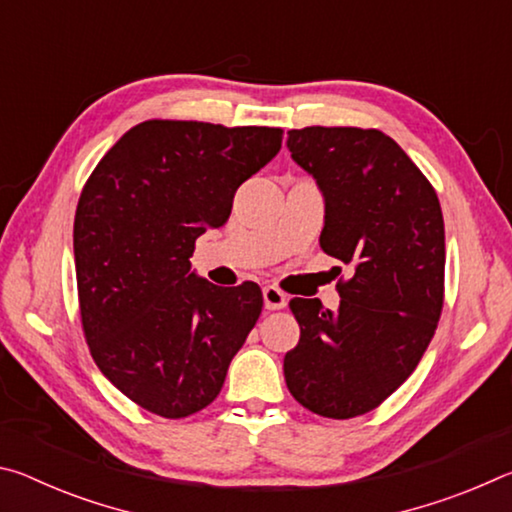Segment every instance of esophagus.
<instances>
[{"label": "esophagus", "instance_id": "34e87169", "mask_svg": "<svg viewBox=\"0 0 512 512\" xmlns=\"http://www.w3.org/2000/svg\"><path fill=\"white\" fill-rule=\"evenodd\" d=\"M287 293H282L277 287H264V307L268 311L287 307Z\"/></svg>", "mask_w": 512, "mask_h": 512}]
</instances>
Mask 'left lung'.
Returning a JSON list of instances; mask_svg holds the SVG:
<instances>
[{"instance_id": "1", "label": "left lung", "mask_w": 512, "mask_h": 512, "mask_svg": "<svg viewBox=\"0 0 512 512\" xmlns=\"http://www.w3.org/2000/svg\"><path fill=\"white\" fill-rule=\"evenodd\" d=\"M287 146L325 198L320 248L352 266L336 311L293 298L300 341L284 357L291 395L348 420L393 395L436 332L445 289L438 196L400 144L375 128L309 126Z\"/></svg>"}]
</instances>
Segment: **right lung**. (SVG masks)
<instances>
[{
    "label": "right lung",
    "mask_w": 512,
    "mask_h": 512,
    "mask_svg": "<svg viewBox=\"0 0 512 512\" xmlns=\"http://www.w3.org/2000/svg\"><path fill=\"white\" fill-rule=\"evenodd\" d=\"M280 146V128L149 119L121 135L85 183L74 216L85 341L142 409L178 420L221 393L262 314V289L216 287L189 257Z\"/></svg>",
    "instance_id": "add662e5"
}]
</instances>
